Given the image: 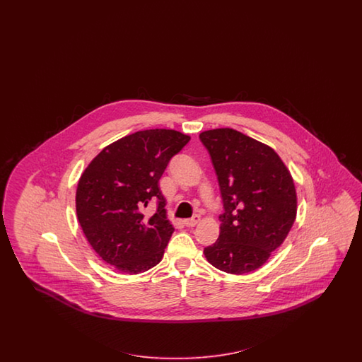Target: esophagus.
<instances>
[{
    "instance_id": "obj_1",
    "label": "esophagus",
    "mask_w": 362,
    "mask_h": 362,
    "mask_svg": "<svg viewBox=\"0 0 362 362\" xmlns=\"http://www.w3.org/2000/svg\"><path fill=\"white\" fill-rule=\"evenodd\" d=\"M199 221H200V216H199V215H194V216L189 218V219L183 220V223L186 224L187 227H194V226H197Z\"/></svg>"
}]
</instances>
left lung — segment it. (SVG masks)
Masks as SVG:
<instances>
[{
    "label": "left lung",
    "mask_w": 362,
    "mask_h": 362,
    "mask_svg": "<svg viewBox=\"0 0 362 362\" xmlns=\"http://www.w3.org/2000/svg\"><path fill=\"white\" fill-rule=\"evenodd\" d=\"M199 138L211 156L224 207L219 239L204 255L223 272H252L295 223L293 179L274 148L233 129L209 130Z\"/></svg>",
    "instance_id": "8db88e82"
}]
</instances>
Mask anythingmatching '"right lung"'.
<instances>
[{"instance_id":"obj_1","label":"right lung","mask_w":362,"mask_h":362,"mask_svg":"<svg viewBox=\"0 0 362 362\" xmlns=\"http://www.w3.org/2000/svg\"><path fill=\"white\" fill-rule=\"evenodd\" d=\"M189 136L155 129L111 143L81 175L76 195L78 221L99 257L129 274H142L163 257L174 227L165 218L159 179ZM156 199L153 217L142 209Z\"/></svg>"}]
</instances>
